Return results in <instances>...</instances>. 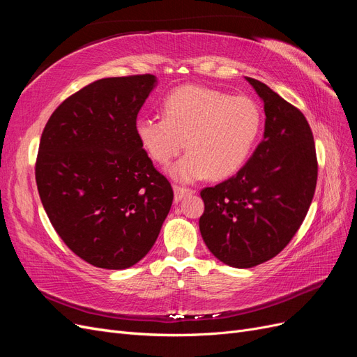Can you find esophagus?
Listing matches in <instances>:
<instances>
[{
    "label": "esophagus",
    "mask_w": 357,
    "mask_h": 357,
    "mask_svg": "<svg viewBox=\"0 0 357 357\" xmlns=\"http://www.w3.org/2000/svg\"><path fill=\"white\" fill-rule=\"evenodd\" d=\"M192 193H195V190L188 189V188H181V186H177V185H176V186H174V201L178 202V201H181L185 197L192 195Z\"/></svg>",
    "instance_id": "1"
}]
</instances>
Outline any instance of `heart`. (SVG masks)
<instances>
[{
  "instance_id": "obj_1",
  "label": "heart",
  "mask_w": 357,
  "mask_h": 357,
  "mask_svg": "<svg viewBox=\"0 0 357 357\" xmlns=\"http://www.w3.org/2000/svg\"><path fill=\"white\" fill-rule=\"evenodd\" d=\"M262 128V110L248 96H232L205 86H183L164 101V117L139 116L135 135L146 153L167 165L189 152L168 172L183 183L235 174L250 156Z\"/></svg>"
}]
</instances>
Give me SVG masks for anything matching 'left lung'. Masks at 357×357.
Segmentation results:
<instances>
[{"label": "left lung", "instance_id": "left-lung-1", "mask_svg": "<svg viewBox=\"0 0 357 357\" xmlns=\"http://www.w3.org/2000/svg\"><path fill=\"white\" fill-rule=\"evenodd\" d=\"M245 80L264 102V139L235 176L201 190L202 240L234 268L256 266L283 250L304 222L317 183L305 116L265 83Z\"/></svg>", "mask_w": 357, "mask_h": 357}]
</instances>
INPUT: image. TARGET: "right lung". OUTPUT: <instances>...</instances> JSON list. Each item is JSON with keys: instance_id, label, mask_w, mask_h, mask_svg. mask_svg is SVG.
<instances>
[{"instance_id": "obj_1", "label": "right lung", "mask_w": 357, "mask_h": 357, "mask_svg": "<svg viewBox=\"0 0 357 357\" xmlns=\"http://www.w3.org/2000/svg\"><path fill=\"white\" fill-rule=\"evenodd\" d=\"M156 84L152 74L96 80L63 101L43 131L41 204L62 241L93 266L142 261L169 213V181L135 135L137 114Z\"/></svg>"}]
</instances>
